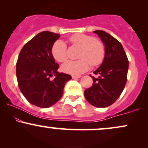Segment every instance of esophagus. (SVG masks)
Segmentation results:
<instances>
[{
    "label": "esophagus",
    "mask_w": 148,
    "mask_h": 148,
    "mask_svg": "<svg viewBox=\"0 0 148 148\" xmlns=\"http://www.w3.org/2000/svg\"><path fill=\"white\" fill-rule=\"evenodd\" d=\"M72 79H79L81 77V75H72Z\"/></svg>",
    "instance_id": "esophagus-1"
}]
</instances>
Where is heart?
I'll return each mask as SVG.
<instances>
[{
	"label": "heart",
	"instance_id": "1",
	"mask_svg": "<svg viewBox=\"0 0 148 148\" xmlns=\"http://www.w3.org/2000/svg\"><path fill=\"white\" fill-rule=\"evenodd\" d=\"M69 40L73 45L78 46L80 51L78 60H68L62 65L63 72L73 75L82 74L92 66H97L102 62L105 56V46L95 37L86 34L77 33L70 37ZM52 55L58 62H64L68 58L67 47L61 40L55 42L51 49Z\"/></svg>",
	"mask_w": 148,
	"mask_h": 148
}]
</instances>
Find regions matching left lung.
Here are the masks:
<instances>
[{"label":"left lung","instance_id":"8db88e82","mask_svg":"<svg viewBox=\"0 0 148 148\" xmlns=\"http://www.w3.org/2000/svg\"><path fill=\"white\" fill-rule=\"evenodd\" d=\"M105 46L102 63L92 76V86L84 91L85 97L92 106L105 108L118 99L127 83L129 61L121 43L103 30H95Z\"/></svg>","mask_w":148,"mask_h":148}]
</instances>
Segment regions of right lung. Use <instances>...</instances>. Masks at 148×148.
<instances>
[{"mask_svg": "<svg viewBox=\"0 0 148 148\" xmlns=\"http://www.w3.org/2000/svg\"><path fill=\"white\" fill-rule=\"evenodd\" d=\"M60 35L49 31L37 34L20 51L16 62L18 88L32 104L49 108L58 101L66 83L72 76L59 73V64L52 55V47ZM55 75L51 80L50 77Z\"/></svg>", "mask_w": 148, "mask_h": 148, "instance_id": "add662e5", "label": "right lung"}]
</instances>
